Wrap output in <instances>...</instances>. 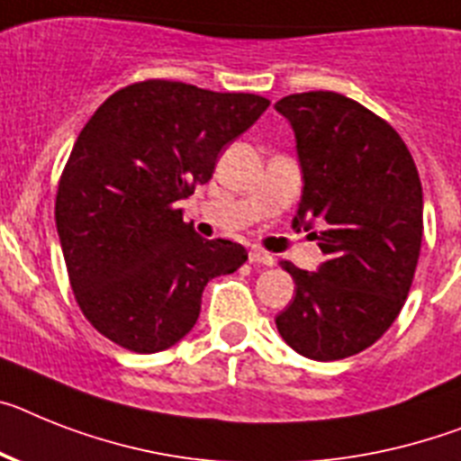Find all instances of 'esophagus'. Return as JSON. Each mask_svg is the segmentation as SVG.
I'll use <instances>...</instances> for the list:
<instances>
[{"instance_id": "34e87169", "label": "esophagus", "mask_w": 461, "mask_h": 461, "mask_svg": "<svg viewBox=\"0 0 461 461\" xmlns=\"http://www.w3.org/2000/svg\"><path fill=\"white\" fill-rule=\"evenodd\" d=\"M249 260L253 262V265L272 267L274 265V255H269V253H267V250H262V249H250Z\"/></svg>"}]
</instances>
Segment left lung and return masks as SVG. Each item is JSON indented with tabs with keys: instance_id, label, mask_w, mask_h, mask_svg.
Here are the masks:
<instances>
[{
	"instance_id": "left-lung-1",
	"label": "left lung",
	"mask_w": 461,
	"mask_h": 461,
	"mask_svg": "<svg viewBox=\"0 0 461 461\" xmlns=\"http://www.w3.org/2000/svg\"><path fill=\"white\" fill-rule=\"evenodd\" d=\"M276 110L295 131L304 189L297 224L319 239L326 262L295 281L276 316L281 338L314 361H338L384 335L410 293L420 260L421 183L392 123L342 93H293Z\"/></svg>"
}]
</instances>
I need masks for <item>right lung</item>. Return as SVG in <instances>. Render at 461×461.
<instances>
[{"label":"right lung","mask_w":461,"mask_h":461,"mask_svg":"<svg viewBox=\"0 0 461 461\" xmlns=\"http://www.w3.org/2000/svg\"><path fill=\"white\" fill-rule=\"evenodd\" d=\"M269 100L147 79L119 88L81 129L56 194V227L72 293L100 335L135 354L183 339L203 285L249 253L206 241L177 201L212 177L224 145Z\"/></svg>","instance_id":"add662e5"}]
</instances>
